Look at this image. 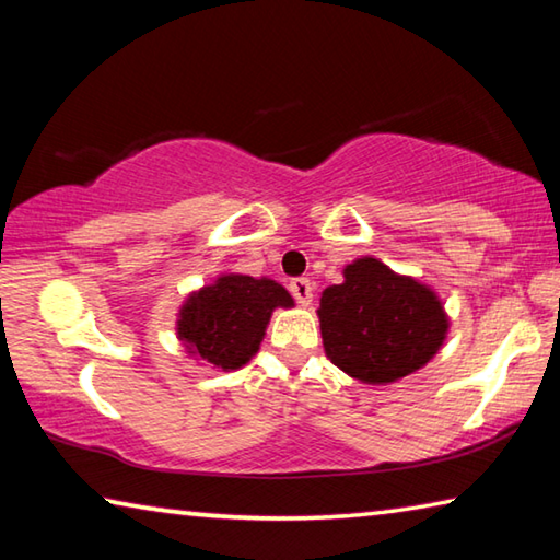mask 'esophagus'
<instances>
[{
  "mask_svg": "<svg viewBox=\"0 0 560 560\" xmlns=\"http://www.w3.org/2000/svg\"><path fill=\"white\" fill-rule=\"evenodd\" d=\"M289 291H291V296L296 299V303H301V306H308L311 299H314V283H311L306 277L291 279Z\"/></svg>",
  "mask_w": 560,
  "mask_h": 560,
  "instance_id": "1",
  "label": "esophagus"
}]
</instances>
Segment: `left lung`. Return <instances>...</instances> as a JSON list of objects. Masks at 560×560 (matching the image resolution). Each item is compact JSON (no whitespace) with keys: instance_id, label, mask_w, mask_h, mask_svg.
I'll use <instances>...</instances> for the list:
<instances>
[{"instance_id":"obj_1","label":"left lung","mask_w":560,"mask_h":560,"mask_svg":"<svg viewBox=\"0 0 560 560\" xmlns=\"http://www.w3.org/2000/svg\"><path fill=\"white\" fill-rule=\"evenodd\" d=\"M320 293V336L330 363L363 383H393L438 353L447 318L438 296L373 257Z\"/></svg>"}]
</instances>
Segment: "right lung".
<instances>
[{
	"mask_svg": "<svg viewBox=\"0 0 560 560\" xmlns=\"http://www.w3.org/2000/svg\"><path fill=\"white\" fill-rule=\"evenodd\" d=\"M277 306H293L289 291L277 281L230 273L185 303L177 334L200 358L222 371H234L259 350Z\"/></svg>",
	"mask_w": 560,
	"mask_h": 560,
	"instance_id": "right-lung-1",
	"label": "right lung"
}]
</instances>
